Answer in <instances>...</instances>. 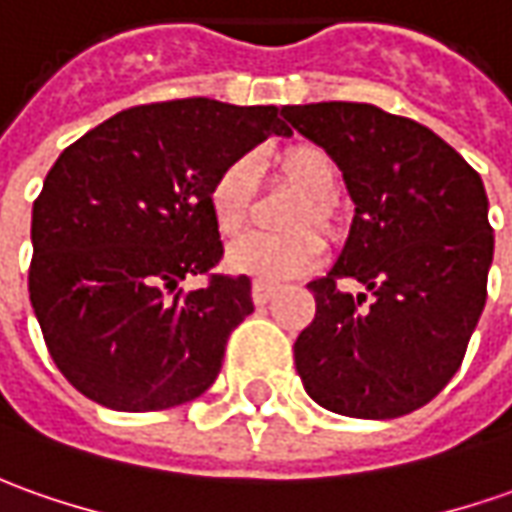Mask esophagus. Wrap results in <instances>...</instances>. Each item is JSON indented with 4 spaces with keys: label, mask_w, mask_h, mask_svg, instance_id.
<instances>
[{
    "label": "esophagus",
    "mask_w": 512,
    "mask_h": 512,
    "mask_svg": "<svg viewBox=\"0 0 512 512\" xmlns=\"http://www.w3.org/2000/svg\"><path fill=\"white\" fill-rule=\"evenodd\" d=\"M277 288H280V285L266 283V280H255V283H252V300H255L257 305H266V302L277 294Z\"/></svg>",
    "instance_id": "obj_1"
}]
</instances>
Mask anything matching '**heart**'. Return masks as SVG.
Listing matches in <instances>:
<instances>
[{"mask_svg": "<svg viewBox=\"0 0 512 512\" xmlns=\"http://www.w3.org/2000/svg\"><path fill=\"white\" fill-rule=\"evenodd\" d=\"M271 170L280 182L300 190V201L288 215L285 235H249L229 249V266L257 280H285L314 271L325 257V243L314 226L325 235L336 232V193L339 170L333 156L314 142H294L271 156ZM257 196V170L249 159H229L212 176L207 187V207L224 238L241 235Z\"/></svg>", "mask_w": 512, "mask_h": 512, "instance_id": "1", "label": "heart"}]
</instances>
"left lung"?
<instances>
[{
  "instance_id": "1",
  "label": "left lung",
  "mask_w": 512,
  "mask_h": 512,
  "mask_svg": "<svg viewBox=\"0 0 512 512\" xmlns=\"http://www.w3.org/2000/svg\"><path fill=\"white\" fill-rule=\"evenodd\" d=\"M342 168L356 218L339 263L308 283L314 322L294 364L319 406L389 420L460 370L488 297L493 227L482 179L446 139L370 103L285 106ZM344 279L374 294L353 298Z\"/></svg>"
}]
</instances>
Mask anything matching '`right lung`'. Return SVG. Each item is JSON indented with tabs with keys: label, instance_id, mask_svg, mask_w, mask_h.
<instances>
[{
	"label": "right lung",
	"instance_id": "obj_1",
	"mask_svg": "<svg viewBox=\"0 0 512 512\" xmlns=\"http://www.w3.org/2000/svg\"><path fill=\"white\" fill-rule=\"evenodd\" d=\"M277 106L145 103L75 139L33 201L30 302L55 367L89 401L156 412L198 398L255 311L246 274H212L224 243L212 176L269 134ZM204 276L196 292L178 288Z\"/></svg>",
	"mask_w": 512,
	"mask_h": 512
}]
</instances>
